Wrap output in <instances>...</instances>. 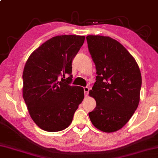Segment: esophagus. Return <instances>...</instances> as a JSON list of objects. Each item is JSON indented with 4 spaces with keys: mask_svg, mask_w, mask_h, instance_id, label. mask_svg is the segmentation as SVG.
Returning <instances> with one entry per match:
<instances>
[{
    "mask_svg": "<svg viewBox=\"0 0 158 158\" xmlns=\"http://www.w3.org/2000/svg\"><path fill=\"white\" fill-rule=\"evenodd\" d=\"M89 88L88 86H85L84 87V94H85V96H87L89 94Z\"/></svg>",
    "mask_w": 158,
    "mask_h": 158,
    "instance_id": "1",
    "label": "esophagus"
}]
</instances>
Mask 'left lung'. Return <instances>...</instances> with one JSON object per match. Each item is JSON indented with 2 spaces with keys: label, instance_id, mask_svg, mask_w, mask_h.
Masks as SVG:
<instances>
[{
  "label": "left lung",
  "instance_id": "left-lung-1",
  "mask_svg": "<svg viewBox=\"0 0 158 158\" xmlns=\"http://www.w3.org/2000/svg\"><path fill=\"white\" fill-rule=\"evenodd\" d=\"M86 40L97 74L89 91L96 106L89 116L96 128L112 133L123 127L137 109L140 71L133 56L116 40L88 35Z\"/></svg>",
  "mask_w": 158,
  "mask_h": 158
}]
</instances>
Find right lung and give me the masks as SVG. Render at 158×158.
I'll list each match as a JSON object with an SVG mask.
<instances>
[{"label":"right lung","instance_id":"add662e5","mask_svg":"<svg viewBox=\"0 0 158 158\" xmlns=\"http://www.w3.org/2000/svg\"><path fill=\"white\" fill-rule=\"evenodd\" d=\"M84 40L80 35L53 37L27 60L23 96L32 119L42 130L56 132L67 128L84 99V89L70 84L72 60Z\"/></svg>","mask_w":158,"mask_h":158}]
</instances>
